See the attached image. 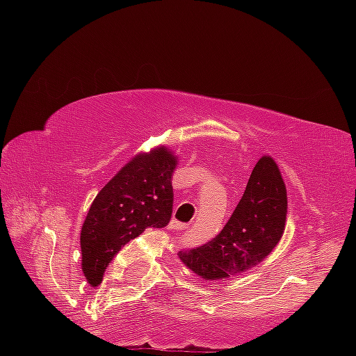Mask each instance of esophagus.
Returning a JSON list of instances; mask_svg holds the SVG:
<instances>
[{"instance_id":"34e87169","label":"esophagus","mask_w":356,"mask_h":356,"mask_svg":"<svg viewBox=\"0 0 356 356\" xmlns=\"http://www.w3.org/2000/svg\"><path fill=\"white\" fill-rule=\"evenodd\" d=\"M170 227H172V229H177V231H184L189 227V224L179 222V220H172V222H170Z\"/></svg>"}]
</instances>
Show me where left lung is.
I'll use <instances>...</instances> for the list:
<instances>
[{"instance_id": "1", "label": "left lung", "mask_w": 356, "mask_h": 356, "mask_svg": "<svg viewBox=\"0 0 356 356\" xmlns=\"http://www.w3.org/2000/svg\"><path fill=\"white\" fill-rule=\"evenodd\" d=\"M288 197L277 164L269 155L257 161L246 191L222 231L202 246L179 252L192 273L218 281L257 266L284 232Z\"/></svg>"}]
</instances>
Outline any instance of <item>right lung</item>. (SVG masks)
Listing matches in <instances>:
<instances>
[{
    "instance_id": "right-lung-1",
    "label": "right lung",
    "mask_w": 356,
    "mask_h": 356,
    "mask_svg": "<svg viewBox=\"0 0 356 356\" xmlns=\"http://www.w3.org/2000/svg\"><path fill=\"white\" fill-rule=\"evenodd\" d=\"M177 159L167 147L138 154L122 167L95 201L81 226V269L100 283L113 256L149 227H165L172 216V174Z\"/></svg>"
}]
</instances>
